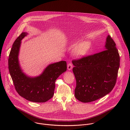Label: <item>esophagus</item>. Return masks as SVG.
I'll use <instances>...</instances> for the list:
<instances>
[{
	"label": "esophagus",
	"mask_w": 130,
	"mask_h": 130,
	"mask_svg": "<svg viewBox=\"0 0 130 130\" xmlns=\"http://www.w3.org/2000/svg\"><path fill=\"white\" fill-rule=\"evenodd\" d=\"M73 68V64L72 63H69L68 64V70H71Z\"/></svg>",
	"instance_id": "34e87169"
}]
</instances>
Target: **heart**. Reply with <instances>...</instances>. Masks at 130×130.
I'll use <instances>...</instances> for the list:
<instances>
[{
	"instance_id": "1",
	"label": "heart",
	"mask_w": 130,
	"mask_h": 130,
	"mask_svg": "<svg viewBox=\"0 0 130 130\" xmlns=\"http://www.w3.org/2000/svg\"><path fill=\"white\" fill-rule=\"evenodd\" d=\"M91 44L88 41H84L78 45L76 42H73L71 45V48L75 47L74 51V56L77 57H81L85 56L89 51Z\"/></svg>"
}]
</instances>
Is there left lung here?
Instances as JSON below:
<instances>
[{
    "instance_id": "obj_1",
    "label": "left lung",
    "mask_w": 130,
    "mask_h": 130,
    "mask_svg": "<svg viewBox=\"0 0 130 130\" xmlns=\"http://www.w3.org/2000/svg\"><path fill=\"white\" fill-rule=\"evenodd\" d=\"M105 48L102 52L72 60L76 79L74 95L82 102H91L105 96L116 85L120 59L110 36L107 37Z\"/></svg>"
}]
</instances>
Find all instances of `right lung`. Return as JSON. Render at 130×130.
<instances>
[{"instance_id": "obj_1", "label": "right lung", "mask_w": 130, "mask_h": 130, "mask_svg": "<svg viewBox=\"0 0 130 130\" xmlns=\"http://www.w3.org/2000/svg\"><path fill=\"white\" fill-rule=\"evenodd\" d=\"M27 35L22 32L14 42L9 55L8 69L15 89L21 96L32 102L44 103L53 96L56 79L67 71V62L51 64L37 77L27 76L21 70L18 58L21 40Z\"/></svg>"}]
</instances>
